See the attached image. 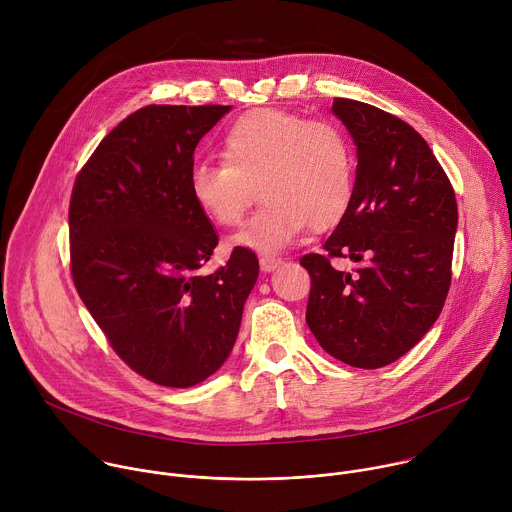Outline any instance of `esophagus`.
I'll return each instance as SVG.
<instances>
[{
	"label": "esophagus",
	"instance_id": "34e87169",
	"mask_svg": "<svg viewBox=\"0 0 512 512\" xmlns=\"http://www.w3.org/2000/svg\"><path fill=\"white\" fill-rule=\"evenodd\" d=\"M281 263H283V259H281V257H275V255H263V257L259 259V265H261V269H263L265 273L277 269Z\"/></svg>",
	"mask_w": 512,
	"mask_h": 512
}]
</instances>
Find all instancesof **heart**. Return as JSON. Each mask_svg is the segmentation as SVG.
<instances>
[{
	"label": "heart",
	"mask_w": 512,
	"mask_h": 512,
	"mask_svg": "<svg viewBox=\"0 0 512 512\" xmlns=\"http://www.w3.org/2000/svg\"><path fill=\"white\" fill-rule=\"evenodd\" d=\"M354 178L352 143L338 125L263 107L229 127L221 162L194 164L190 192L214 225L235 229L259 190L265 206L233 243L275 253L308 227L336 225L352 202Z\"/></svg>",
	"instance_id": "heart-1"
}]
</instances>
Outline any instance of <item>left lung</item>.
<instances>
[{"instance_id":"obj_1","label":"left lung","mask_w":512,"mask_h":512,"mask_svg":"<svg viewBox=\"0 0 512 512\" xmlns=\"http://www.w3.org/2000/svg\"><path fill=\"white\" fill-rule=\"evenodd\" d=\"M332 113L356 145L354 196L324 253L300 259L312 277L306 322L320 346L356 369L409 352L442 314L458 204L427 141L399 117L352 99ZM332 256L359 265L338 272Z\"/></svg>"}]
</instances>
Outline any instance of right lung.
Here are the masks:
<instances>
[{"instance_id":"add662e5","label":"right lung","mask_w":512,"mask_h":512,"mask_svg":"<svg viewBox=\"0 0 512 512\" xmlns=\"http://www.w3.org/2000/svg\"><path fill=\"white\" fill-rule=\"evenodd\" d=\"M231 105H150L125 117L75 180L70 271L129 367L162 387L202 383L229 358L259 275L251 249L202 273L218 237L190 192L198 141Z\"/></svg>"}]
</instances>
